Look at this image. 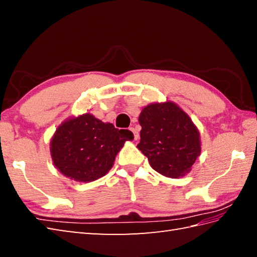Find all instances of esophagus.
<instances>
[{
  "label": "esophagus",
  "instance_id": "obj_1",
  "mask_svg": "<svg viewBox=\"0 0 257 257\" xmlns=\"http://www.w3.org/2000/svg\"><path fill=\"white\" fill-rule=\"evenodd\" d=\"M129 130H132V132L134 133L135 140H138V139H139V135H138V133H137V130H136L135 128H133V127H130V128H129Z\"/></svg>",
  "mask_w": 257,
  "mask_h": 257
}]
</instances>
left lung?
<instances>
[{
  "label": "left lung",
  "mask_w": 257,
  "mask_h": 257,
  "mask_svg": "<svg viewBox=\"0 0 257 257\" xmlns=\"http://www.w3.org/2000/svg\"><path fill=\"white\" fill-rule=\"evenodd\" d=\"M137 148L154 170L177 179L191 170L201 154L200 134L192 120L173 102L151 103L139 116Z\"/></svg>",
  "instance_id": "left-lung-1"
}]
</instances>
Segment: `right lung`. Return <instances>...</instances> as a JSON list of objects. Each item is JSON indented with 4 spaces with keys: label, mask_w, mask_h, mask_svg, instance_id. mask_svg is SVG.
<instances>
[{
    "label": "right lung",
    "mask_w": 257,
    "mask_h": 257,
    "mask_svg": "<svg viewBox=\"0 0 257 257\" xmlns=\"http://www.w3.org/2000/svg\"><path fill=\"white\" fill-rule=\"evenodd\" d=\"M133 139L130 130L117 129L85 113L59 125L51 141V154L64 176L90 182L110 170L124 141Z\"/></svg>",
    "instance_id": "add662e5"
}]
</instances>
